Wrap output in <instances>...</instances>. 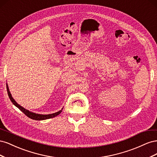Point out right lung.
Masks as SVG:
<instances>
[{"label":"right lung","mask_w":157,"mask_h":157,"mask_svg":"<svg viewBox=\"0 0 157 157\" xmlns=\"http://www.w3.org/2000/svg\"><path fill=\"white\" fill-rule=\"evenodd\" d=\"M6 88H7V92H8V96H9V98H10V99L11 101L12 102L13 105L16 106L19 109H20V111H21L23 113H24L26 116H27L29 118H31V119L36 120V121H42V120L48 119V118H54L56 116L59 115V114L61 113V111H62V109H61V110H60L58 112L53 113V114H49V115H40V114H36L35 113H32L29 111L27 110V109H25V108H23L21 105H19V104H17V102L15 100H14L13 98L12 97V95H11L10 91H9L8 86L7 84H6Z\"/></svg>","instance_id":"right-lung-1"}]
</instances>
